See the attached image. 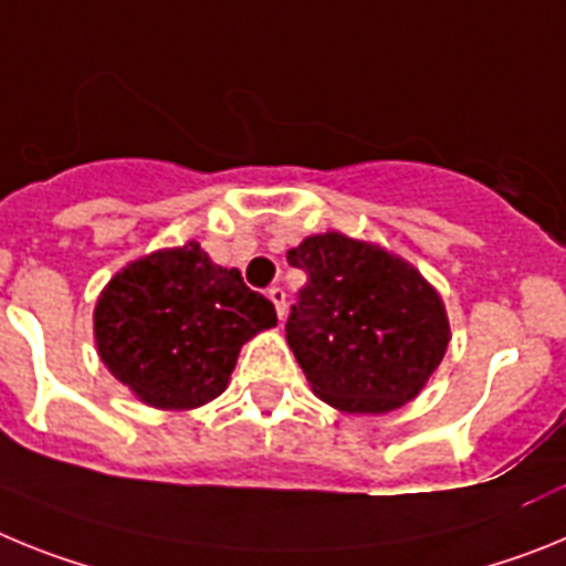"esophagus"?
<instances>
[{
    "label": "esophagus",
    "mask_w": 566,
    "mask_h": 566,
    "mask_svg": "<svg viewBox=\"0 0 566 566\" xmlns=\"http://www.w3.org/2000/svg\"><path fill=\"white\" fill-rule=\"evenodd\" d=\"M268 298L270 302H273V307H276V316H279V322H284V311H287V302H284V290L282 287H270L268 290Z\"/></svg>",
    "instance_id": "esophagus-1"
}]
</instances>
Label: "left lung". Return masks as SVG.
<instances>
[{"mask_svg": "<svg viewBox=\"0 0 566 566\" xmlns=\"http://www.w3.org/2000/svg\"><path fill=\"white\" fill-rule=\"evenodd\" d=\"M287 262L307 284L284 331L318 399L358 416L416 399L450 344L444 298L419 268L338 230L302 239Z\"/></svg>", "mask_w": 566, "mask_h": 566, "instance_id": "left-lung-1", "label": "left lung"}]
</instances>
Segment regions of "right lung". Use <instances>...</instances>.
I'll return each instance as SVG.
<instances>
[{
	"instance_id": "obj_1",
	"label": "right lung",
	"mask_w": 566,
	"mask_h": 566,
	"mask_svg": "<svg viewBox=\"0 0 566 566\" xmlns=\"http://www.w3.org/2000/svg\"><path fill=\"white\" fill-rule=\"evenodd\" d=\"M270 327L273 304L199 242L127 262L93 307L102 365L156 410H196L222 396L242 344Z\"/></svg>"
}]
</instances>
